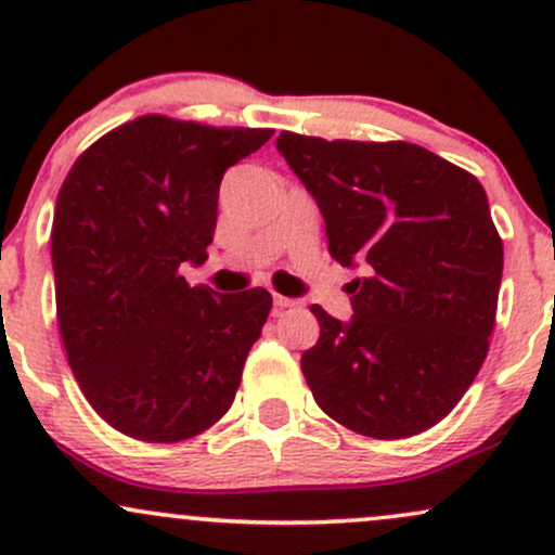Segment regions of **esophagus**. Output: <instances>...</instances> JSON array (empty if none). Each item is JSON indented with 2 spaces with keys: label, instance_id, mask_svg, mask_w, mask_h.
Returning <instances> with one entry per match:
<instances>
[{
  "label": "esophagus",
  "instance_id": "1",
  "mask_svg": "<svg viewBox=\"0 0 555 555\" xmlns=\"http://www.w3.org/2000/svg\"><path fill=\"white\" fill-rule=\"evenodd\" d=\"M297 299H289V297H282V295H273V308L276 310H286V308H295Z\"/></svg>",
  "mask_w": 555,
  "mask_h": 555
}]
</instances>
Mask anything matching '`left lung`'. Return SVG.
<instances>
[{"label": "left lung", "instance_id": "left-lung-1", "mask_svg": "<svg viewBox=\"0 0 555 555\" xmlns=\"http://www.w3.org/2000/svg\"><path fill=\"white\" fill-rule=\"evenodd\" d=\"M326 221L331 258L362 266L352 321L321 305L302 373L344 428L397 441L449 415L495 326L503 242L475 175L404 140L276 138Z\"/></svg>", "mask_w": 555, "mask_h": 555}]
</instances>
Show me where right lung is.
<instances>
[{
    "mask_svg": "<svg viewBox=\"0 0 555 555\" xmlns=\"http://www.w3.org/2000/svg\"><path fill=\"white\" fill-rule=\"evenodd\" d=\"M273 135L143 114L73 164L56 195V321L80 391L145 443H180L232 406L271 310L266 289L216 295L182 263L208 258L224 171Z\"/></svg>",
    "mask_w": 555,
    "mask_h": 555,
    "instance_id": "right-lung-1",
    "label": "right lung"
}]
</instances>
